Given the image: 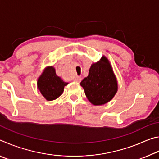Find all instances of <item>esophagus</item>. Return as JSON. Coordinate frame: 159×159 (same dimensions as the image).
Masks as SVG:
<instances>
[{
	"label": "esophagus",
	"mask_w": 159,
	"mask_h": 159,
	"mask_svg": "<svg viewBox=\"0 0 159 159\" xmlns=\"http://www.w3.org/2000/svg\"><path fill=\"white\" fill-rule=\"evenodd\" d=\"M81 80H82V79H81V77L80 76H76V78H75L74 79V81L75 82H77V83H80V81H81Z\"/></svg>",
	"instance_id": "esophagus-1"
}]
</instances>
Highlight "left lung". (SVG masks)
I'll use <instances>...</instances> for the list:
<instances>
[{
  "mask_svg": "<svg viewBox=\"0 0 159 159\" xmlns=\"http://www.w3.org/2000/svg\"><path fill=\"white\" fill-rule=\"evenodd\" d=\"M80 85L94 105H102L112 99L117 92L118 83L108 59L103 56L93 64L88 76L80 82Z\"/></svg>",
  "mask_w": 159,
  "mask_h": 159,
  "instance_id": "obj_1",
  "label": "left lung"
}]
</instances>
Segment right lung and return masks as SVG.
Here are the masks:
<instances>
[{"mask_svg":"<svg viewBox=\"0 0 159 159\" xmlns=\"http://www.w3.org/2000/svg\"><path fill=\"white\" fill-rule=\"evenodd\" d=\"M67 84L68 83L63 81L56 75L53 66L46 67L37 81L38 89L48 101L58 98L63 93L64 86Z\"/></svg>","mask_w":159,"mask_h":159,"instance_id":"1","label":"right lung"}]
</instances>
